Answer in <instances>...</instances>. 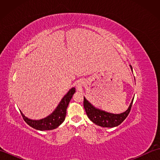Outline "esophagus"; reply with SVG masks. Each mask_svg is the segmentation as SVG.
Here are the masks:
<instances>
[{
    "instance_id": "esophagus-1",
    "label": "esophagus",
    "mask_w": 160,
    "mask_h": 160,
    "mask_svg": "<svg viewBox=\"0 0 160 160\" xmlns=\"http://www.w3.org/2000/svg\"><path fill=\"white\" fill-rule=\"evenodd\" d=\"M81 87H82V84H81V82H78L76 83V88H77L78 89H80Z\"/></svg>"
}]
</instances>
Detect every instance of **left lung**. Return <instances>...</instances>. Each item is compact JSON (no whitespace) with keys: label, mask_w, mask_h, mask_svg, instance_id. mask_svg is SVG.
<instances>
[{"label":"left lung","mask_w":160,"mask_h":160,"mask_svg":"<svg viewBox=\"0 0 160 160\" xmlns=\"http://www.w3.org/2000/svg\"><path fill=\"white\" fill-rule=\"evenodd\" d=\"M133 99L134 98H132L131 103L130 104V106L128 107V109L124 112V113H122L120 114H113L108 113V112L102 111L99 109V108L94 107L84 97L83 103L84 109H85L88 118L94 124L100 126V127L112 128L120 125L127 118L128 115L130 113Z\"/></svg>","instance_id":"left-lung-1"}]
</instances>
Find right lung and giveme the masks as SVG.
Instances as JSON below:
<instances>
[{
	"mask_svg": "<svg viewBox=\"0 0 160 160\" xmlns=\"http://www.w3.org/2000/svg\"><path fill=\"white\" fill-rule=\"evenodd\" d=\"M75 92H76L75 88H71L65 96L63 97L62 100L59 103L58 106L56 107L53 113L48 115L47 117L39 120H30V119L26 118L22 114V112L20 111L23 120L30 127L36 129V130L47 131L53 130V129L56 128L64 121L67 114V108L68 104H69L71 98H72Z\"/></svg>",
	"mask_w": 160,
	"mask_h": 160,
	"instance_id": "obj_1",
	"label": "right lung"
}]
</instances>
